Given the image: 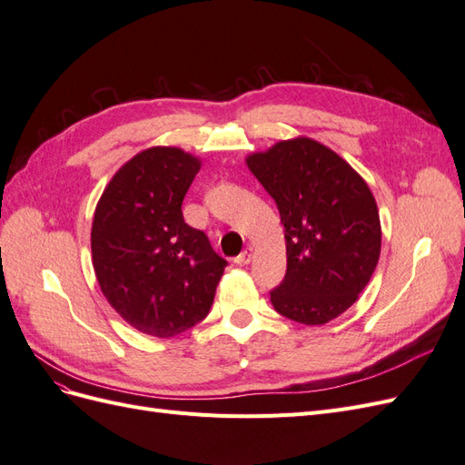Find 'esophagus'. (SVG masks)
<instances>
[{"instance_id": "34e87169", "label": "esophagus", "mask_w": 465, "mask_h": 465, "mask_svg": "<svg viewBox=\"0 0 465 465\" xmlns=\"http://www.w3.org/2000/svg\"><path fill=\"white\" fill-rule=\"evenodd\" d=\"M252 260H254V248L252 246H246L244 250H242V254L241 256H236V263L238 265H248Z\"/></svg>"}]
</instances>
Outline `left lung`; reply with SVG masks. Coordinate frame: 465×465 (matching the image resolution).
Here are the masks:
<instances>
[{
  "label": "left lung",
  "instance_id": "obj_1",
  "mask_svg": "<svg viewBox=\"0 0 465 465\" xmlns=\"http://www.w3.org/2000/svg\"><path fill=\"white\" fill-rule=\"evenodd\" d=\"M277 203L285 227L287 273L272 291L275 311L322 326L355 304L382 246L376 200L340 154L311 137L279 142L246 157Z\"/></svg>",
  "mask_w": 465,
  "mask_h": 465
}]
</instances>
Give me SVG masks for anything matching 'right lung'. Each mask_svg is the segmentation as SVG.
<instances>
[{"label": "right lung", "mask_w": 465, "mask_h": 465, "mask_svg": "<svg viewBox=\"0 0 465 465\" xmlns=\"http://www.w3.org/2000/svg\"><path fill=\"white\" fill-rule=\"evenodd\" d=\"M202 161L178 147L137 153L94 209L93 267L110 306L137 331L173 337L202 322L227 260L192 229L182 202Z\"/></svg>", "instance_id": "right-lung-1"}]
</instances>
